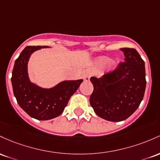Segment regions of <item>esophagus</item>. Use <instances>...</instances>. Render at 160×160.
Listing matches in <instances>:
<instances>
[{"label":"esophagus","instance_id":"esophagus-1","mask_svg":"<svg viewBox=\"0 0 160 160\" xmlns=\"http://www.w3.org/2000/svg\"><path fill=\"white\" fill-rule=\"evenodd\" d=\"M91 72H90L89 70H87L85 72V73H84L83 75V78L84 80L86 81V82H88V81L90 80V78H91Z\"/></svg>","mask_w":160,"mask_h":160}]
</instances>
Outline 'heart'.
<instances>
[{"label": "heart", "mask_w": 160, "mask_h": 160, "mask_svg": "<svg viewBox=\"0 0 160 160\" xmlns=\"http://www.w3.org/2000/svg\"><path fill=\"white\" fill-rule=\"evenodd\" d=\"M101 62H103V63H105V64H108L110 62V60H109V59L108 58H103V60H101Z\"/></svg>", "instance_id": "1"}]
</instances>
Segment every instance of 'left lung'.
<instances>
[{
    "label": "left lung",
    "instance_id": "obj_1",
    "mask_svg": "<svg viewBox=\"0 0 160 160\" xmlns=\"http://www.w3.org/2000/svg\"><path fill=\"white\" fill-rule=\"evenodd\" d=\"M125 62L102 78L91 77L94 91L90 103L102 119L121 122L135 112L143 100L146 88L145 65L134 48H120Z\"/></svg>",
    "mask_w": 160,
    "mask_h": 160
}]
</instances>
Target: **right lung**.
Segmentation results:
<instances>
[{"instance_id":"add662e5","label":"right lung","mask_w":160,"mask_h":160,"mask_svg":"<svg viewBox=\"0 0 160 160\" xmlns=\"http://www.w3.org/2000/svg\"><path fill=\"white\" fill-rule=\"evenodd\" d=\"M47 46H28L16 60L12 72L14 96L19 107L28 116L38 120L57 117L63 112L72 95L83 80L64 81L54 88H41L28 79L27 63L34 51Z\"/></svg>"}]
</instances>
